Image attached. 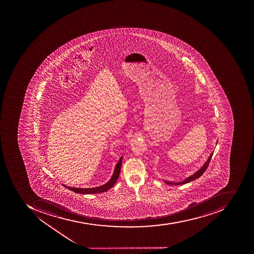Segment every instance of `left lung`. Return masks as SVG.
Masks as SVG:
<instances>
[{
	"label": "left lung",
	"instance_id": "obj_1",
	"mask_svg": "<svg viewBox=\"0 0 254 254\" xmlns=\"http://www.w3.org/2000/svg\"><path fill=\"white\" fill-rule=\"evenodd\" d=\"M218 143V141H217ZM213 152L210 155V156L207 158V160L206 161L205 163L203 164V166L200 168L197 172L194 173V174L191 175L190 177H187L185 180H183L181 182H172V181H167V180H164V182L166 183L168 185H182V184H187V183L191 182L192 180H196V179L199 178V177H201L203 173L206 171V169L208 167L209 162L211 161V158H212Z\"/></svg>",
	"mask_w": 254,
	"mask_h": 254
}]
</instances>
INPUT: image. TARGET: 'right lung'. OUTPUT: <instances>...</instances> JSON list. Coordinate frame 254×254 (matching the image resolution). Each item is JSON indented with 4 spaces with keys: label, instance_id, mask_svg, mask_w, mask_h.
Segmentation results:
<instances>
[{
    "label": "right lung",
    "instance_id": "right-lung-1",
    "mask_svg": "<svg viewBox=\"0 0 254 254\" xmlns=\"http://www.w3.org/2000/svg\"><path fill=\"white\" fill-rule=\"evenodd\" d=\"M123 156L120 158L119 161L116 165L114 173L108 182L104 185L100 187H92V188H77V187H70L68 186L64 185V187H67V189L70 190L73 192L77 193H83V194H92V193H100V192H106L109 190L117 182V179L119 177L120 172H121V166H122Z\"/></svg>",
    "mask_w": 254,
    "mask_h": 254
}]
</instances>
